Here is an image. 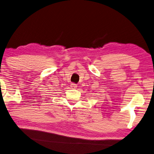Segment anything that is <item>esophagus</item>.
I'll return each instance as SVG.
<instances>
[{
    "label": "esophagus",
    "instance_id": "esophagus-1",
    "mask_svg": "<svg viewBox=\"0 0 154 154\" xmlns=\"http://www.w3.org/2000/svg\"><path fill=\"white\" fill-rule=\"evenodd\" d=\"M71 87H72V88L73 89H75V88H76L77 87V85L76 84H74V83H72L71 84Z\"/></svg>",
    "mask_w": 154,
    "mask_h": 154
}]
</instances>
